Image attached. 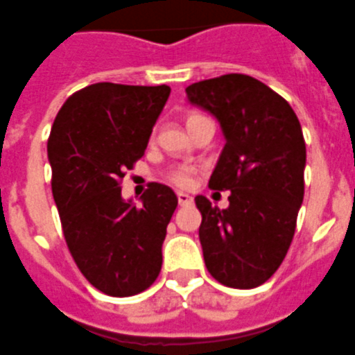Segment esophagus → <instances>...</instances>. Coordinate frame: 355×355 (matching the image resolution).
I'll return each mask as SVG.
<instances>
[{
	"label": "esophagus",
	"mask_w": 355,
	"mask_h": 355,
	"mask_svg": "<svg viewBox=\"0 0 355 355\" xmlns=\"http://www.w3.org/2000/svg\"><path fill=\"white\" fill-rule=\"evenodd\" d=\"M177 197H178V205H180V207H188V205L193 202V197L189 196V193H184V191H178Z\"/></svg>",
	"instance_id": "1"
}]
</instances>
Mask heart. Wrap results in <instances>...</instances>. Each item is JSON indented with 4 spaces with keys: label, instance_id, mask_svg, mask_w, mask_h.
I'll use <instances>...</instances> for the list:
<instances>
[{
    "label": "heart",
    "instance_id": "1",
    "mask_svg": "<svg viewBox=\"0 0 355 355\" xmlns=\"http://www.w3.org/2000/svg\"><path fill=\"white\" fill-rule=\"evenodd\" d=\"M169 180L173 184H177L180 188H188L193 182V169L188 166H178L169 173Z\"/></svg>",
    "mask_w": 355,
    "mask_h": 355
}]
</instances>
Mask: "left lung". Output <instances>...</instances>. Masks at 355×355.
<instances>
[{
    "mask_svg": "<svg viewBox=\"0 0 355 355\" xmlns=\"http://www.w3.org/2000/svg\"><path fill=\"white\" fill-rule=\"evenodd\" d=\"M186 96L225 137L208 186L231 189L229 207L196 197L205 264L221 285L255 288L275 274L294 236L304 202L302 126L291 104L251 76L199 81Z\"/></svg>",
    "mask_w": 355,
    "mask_h": 355,
    "instance_id": "8db88e82",
    "label": "left lung"
}]
</instances>
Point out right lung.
<instances>
[{"mask_svg":"<svg viewBox=\"0 0 355 355\" xmlns=\"http://www.w3.org/2000/svg\"><path fill=\"white\" fill-rule=\"evenodd\" d=\"M171 89L93 83L67 98L51 126V193L63 234L85 279L110 296H134L162 270V243L178 205L153 182L139 205L119 180L145 154Z\"/></svg>","mask_w":355,"mask_h":355,"instance_id":"obj_1","label":"right lung"}]
</instances>
